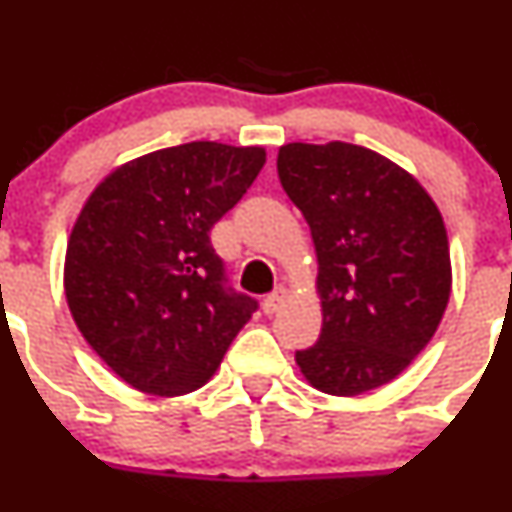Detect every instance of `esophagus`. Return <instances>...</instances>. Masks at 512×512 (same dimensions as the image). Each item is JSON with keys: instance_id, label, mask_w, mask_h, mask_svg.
<instances>
[{"instance_id": "1", "label": "esophagus", "mask_w": 512, "mask_h": 512, "mask_svg": "<svg viewBox=\"0 0 512 512\" xmlns=\"http://www.w3.org/2000/svg\"><path fill=\"white\" fill-rule=\"evenodd\" d=\"M285 302H287V289L280 287V289H275L272 294H267L265 302H262V309H265V314H275L285 307Z\"/></svg>"}]
</instances>
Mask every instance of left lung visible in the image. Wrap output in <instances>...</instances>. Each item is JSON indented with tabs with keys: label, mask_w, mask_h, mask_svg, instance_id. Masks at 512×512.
I'll return each instance as SVG.
<instances>
[{
	"label": "left lung",
	"mask_w": 512,
	"mask_h": 512,
	"mask_svg": "<svg viewBox=\"0 0 512 512\" xmlns=\"http://www.w3.org/2000/svg\"><path fill=\"white\" fill-rule=\"evenodd\" d=\"M277 173L319 262L322 334L294 356L304 379L332 396L389 384L431 342L451 297L436 203L414 175L354 143H287Z\"/></svg>",
	"instance_id": "obj_1"
}]
</instances>
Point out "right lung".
Listing matches in <instances>:
<instances>
[{"label": "right lung", "mask_w": 512, "mask_h": 512, "mask_svg": "<svg viewBox=\"0 0 512 512\" xmlns=\"http://www.w3.org/2000/svg\"><path fill=\"white\" fill-rule=\"evenodd\" d=\"M262 165L265 148L193 141L121 165L86 200L66 247V302L133 389H200L257 309L227 285L210 230Z\"/></svg>", "instance_id": "obj_1"}]
</instances>
